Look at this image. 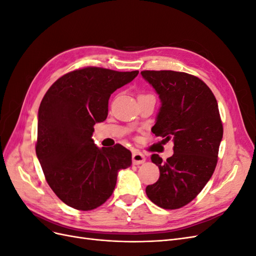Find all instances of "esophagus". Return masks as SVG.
<instances>
[{
	"label": "esophagus",
	"mask_w": 256,
	"mask_h": 256,
	"mask_svg": "<svg viewBox=\"0 0 256 256\" xmlns=\"http://www.w3.org/2000/svg\"><path fill=\"white\" fill-rule=\"evenodd\" d=\"M145 160H146V157L141 152L134 150L132 152V164H144Z\"/></svg>",
	"instance_id": "obj_1"
}]
</instances>
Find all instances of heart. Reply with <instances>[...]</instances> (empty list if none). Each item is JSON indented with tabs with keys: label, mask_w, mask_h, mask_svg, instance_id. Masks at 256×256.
Returning <instances> with one entry per match:
<instances>
[{
	"label": "heart",
	"mask_w": 256,
	"mask_h": 256,
	"mask_svg": "<svg viewBox=\"0 0 256 256\" xmlns=\"http://www.w3.org/2000/svg\"><path fill=\"white\" fill-rule=\"evenodd\" d=\"M140 96H144V95H140Z\"/></svg>",
	"instance_id": "heart-1"
}]
</instances>
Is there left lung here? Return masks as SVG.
<instances>
[{
	"label": "left lung",
	"instance_id": "obj_1",
	"mask_svg": "<svg viewBox=\"0 0 256 256\" xmlns=\"http://www.w3.org/2000/svg\"><path fill=\"white\" fill-rule=\"evenodd\" d=\"M141 74L161 100L152 134L174 142L173 156L166 161L152 154L160 176L147 186L146 194L161 208L178 209L194 200L214 174L223 136L218 102L196 76L173 70Z\"/></svg>",
	"mask_w": 256,
	"mask_h": 256
}]
</instances>
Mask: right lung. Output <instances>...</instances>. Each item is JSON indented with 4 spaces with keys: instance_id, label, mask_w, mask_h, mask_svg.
Returning a JSON list of instances; mask_svg holds the SVG:
<instances>
[{
    "instance_id": "right-lung-1",
    "label": "right lung",
    "mask_w": 256,
    "mask_h": 256,
    "mask_svg": "<svg viewBox=\"0 0 256 256\" xmlns=\"http://www.w3.org/2000/svg\"><path fill=\"white\" fill-rule=\"evenodd\" d=\"M138 72L84 67L62 76L38 110L36 154L50 188L66 205L92 210L109 198L131 152L120 144L98 148L92 134L108 116L113 92Z\"/></svg>"
}]
</instances>
